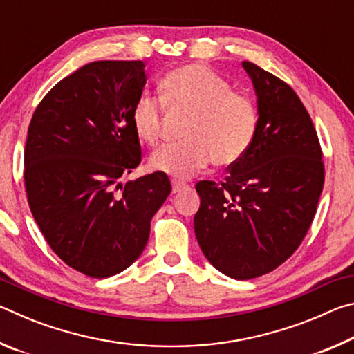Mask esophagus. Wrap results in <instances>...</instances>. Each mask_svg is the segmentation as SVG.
<instances>
[{
    "label": "esophagus",
    "mask_w": 354,
    "mask_h": 354,
    "mask_svg": "<svg viewBox=\"0 0 354 354\" xmlns=\"http://www.w3.org/2000/svg\"><path fill=\"white\" fill-rule=\"evenodd\" d=\"M171 190H173V194H179V192L189 190V185L185 183H181V181H173L171 183Z\"/></svg>",
    "instance_id": "34e87169"
}]
</instances>
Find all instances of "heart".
Here are the masks:
<instances>
[{"mask_svg": "<svg viewBox=\"0 0 354 354\" xmlns=\"http://www.w3.org/2000/svg\"><path fill=\"white\" fill-rule=\"evenodd\" d=\"M162 101L153 97L137 100L133 109L136 136L156 147L162 134L164 106L189 120L184 142L169 145L151 158L156 171L179 179L189 178L214 159L226 167L241 160L253 145L259 127V111L247 93L232 91L217 71L201 64H189L167 73L160 84Z\"/></svg>", "mask_w": 354, "mask_h": 354, "instance_id": "heart-1", "label": "heart"}]
</instances>
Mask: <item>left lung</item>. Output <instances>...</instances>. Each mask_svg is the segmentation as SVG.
Instances as JSON below:
<instances>
[{
	"label": "left lung",
	"instance_id": "obj_1",
	"mask_svg": "<svg viewBox=\"0 0 354 354\" xmlns=\"http://www.w3.org/2000/svg\"><path fill=\"white\" fill-rule=\"evenodd\" d=\"M257 95L253 145L223 181L196 183L195 236L212 266L234 279L273 272L301 245L319 205L325 164L306 107L289 84L242 62Z\"/></svg>",
	"mask_w": 354,
	"mask_h": 354
}]
</instances>
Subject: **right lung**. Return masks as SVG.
<instances>
[{"instance_id": "add662e5", "label": "right lung", "mask_w": 354, "mask_h": 354, "mask_svg": "<svg viewBox=\"0 0 354 354\" xmlns=\"http://www.w3.org/2000/svg\"><path fill=\"white\" fill-rule=\"evenodd\" d=\"M145 82L142 61L87 64L45 95L29 123V207L51 250L86 277L128 268L171 192L160 171L120 183L142 160L131 115Z\"/></svg>"}]
</instances>
